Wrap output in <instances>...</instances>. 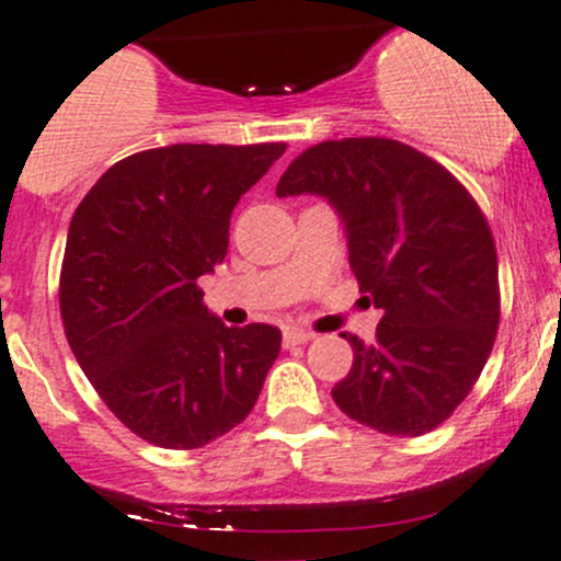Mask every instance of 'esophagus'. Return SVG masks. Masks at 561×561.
<instances>
[{
	"instance_id": "esophagus-1",
	"label": "esophagus",
	"mask_w": 561,
	"mask_h": 561,
	"mask_svg": "<svg viewBox=\"0 0 561 561\" xmlns=\"http://www.w3.org/2000/svg\"><path fill=\"white\" fill-rule=\"evenodd\" d=\"M316 340V334L307 329H297V327H286L283 329V345L294 347V345H305V342Z\"/></svg>"
}]
</instances>
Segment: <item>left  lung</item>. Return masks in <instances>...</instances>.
<instances>
[{"label": "left lung", "instance_id": "obj_1", "mask_svg": "<svg viewBox=\"0 0 561 561\" xmlns=\"http://www.w3.org/2000/svg\"><path fill=\"white\" fill-rule=\"evenodd\" d=\"M327 197L342 216L360 291L382 310L377 340L353 345L336 407L390 436H423L460 407L500 323L490 225L444 165L393 138L305 149L275 195Z\"/></svg>", "mask_w": 561, "mask_h": 561}]
</instances>
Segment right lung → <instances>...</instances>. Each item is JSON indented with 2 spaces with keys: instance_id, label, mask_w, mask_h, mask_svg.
Instances as JSON below:
<instances>
[{
  "instance_id": "1",
  "label": "right lung",
  "mask_w": 561,
  "mask_h": 561,
  "mask_svg": "<svg viewBox=\"0 0 561 561\" xmlns=\"http://www.w3.org/2000/svg\"><path fill=\"white\" fill-rule=\"evenodd\" d=\"M283 152H136L71 216L58 286L66 340L114 417L154 447L197 449L243 423L278 358V329L225 327L197 278L225 262L232 208Z\"/></svg>"
}]
</instances>
